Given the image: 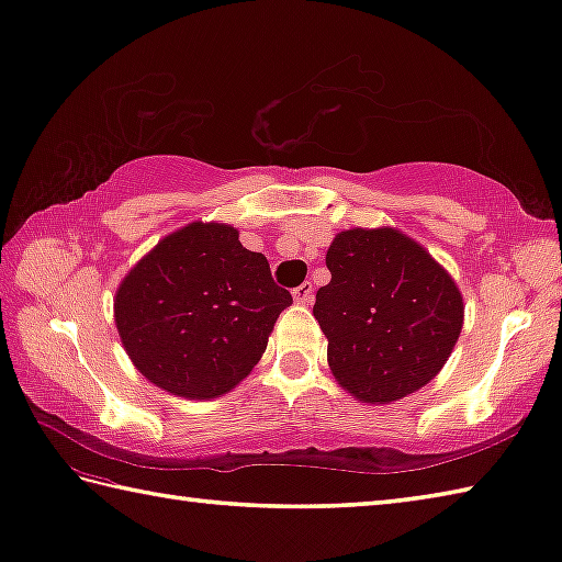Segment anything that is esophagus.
I'll return each instance as SVG.
<instances>
[{"instance_id":"34e87169","label":"esophagus","mask_w":562,"mask_h":562,"mask_svg":"<svg viewBox=\"0 0 562 562\" xmlns=\"http://www.w3.org/2000/svg\"><path fill=\"white\" fill-rule=\"evenodd\" d=\"M313 297H315V289H313L311 281L301 283V285H297V289L293 291V301H295L297 305H311Z\"/></svg>"}]
</instances>
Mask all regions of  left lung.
Here are the masks:
<instances>
[{"mask_svg": "<svg viewBox=\"0 0 562 562\" xmlns=\"http://www.w3.org/2000/svg\"><path fill=\"white\" fill-rule=\"evenodd\" d=\"M313 315L337 383L361 403L387 405L437 375L463 329V295L417 239L397 227L337 233Z\"/></svg>", "mask_w": 562, "mask_h": 562, "instance_id": "1", "label": "left lung"}]
</instances>
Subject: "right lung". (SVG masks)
Instances as JSON below:
<instances>
[{
	"label": "right lung",
	"instance_id": "obj_1",
	"mask_svg": "<svg viewBox=\"0 0 562 562\" xmlns=\"http://www.w3.org/2000/svg\"><path fill=\"white\" fill-rule=\"evenodd\" d=\"M293 297L237 227L189 223L147 251L113 297V319L133 366L184 400H213L245 381Z\"/></svg>",
	"mask_w": 562,
	"mask_h": 562
}]
</instances>
